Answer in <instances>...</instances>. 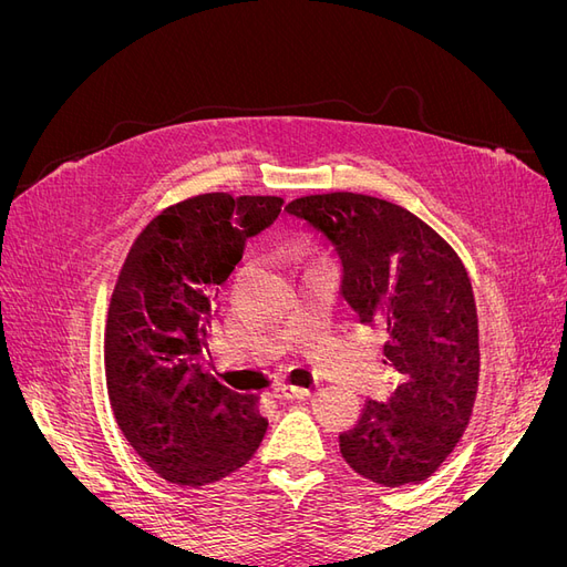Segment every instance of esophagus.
<instances>
[{"label": "esophagus", "mask_w": 567, "mask_h": 567, "mask_svg": "<svg viewBox=\"0 0 567 567\" xmlns=\"http://www.w3.org/2000/svg\"><path fill=\"white\" fill-rule=\"evenodd\" d=\"M310 392L305 385H290V383H279L274 385V398L277 400H296V398H305Z\"/></svg>", "instance_id": "esophagus-1"}]
</instances>
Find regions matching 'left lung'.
I'll use <instances>...</instances> for the list:
<instances>
[{"label":"left lung","instance_id":"1","mask_svg":"<svg viewBox=\"0 0 567 567\" xmlns=\"http://www.w3.org/2000/svg\"><path fill=\"white\" fill-rule=\"evenodd\" d=\"M286 213L336 257L340 296L402 375L385 404L364 402L338 437L340 454L373 483L416 485L450 456L473 414L480 333L468 271L398 203L329 192L290 200Z\"/></svg>","mask_w":567,"mask_h":567}]
</instances>
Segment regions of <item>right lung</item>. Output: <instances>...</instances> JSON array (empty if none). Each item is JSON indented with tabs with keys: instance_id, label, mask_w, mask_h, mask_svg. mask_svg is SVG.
<instances>
[{
	"instance_id": "obj_1",
	"label": "right lung",
	"mask_w": 567,
	"mask_h": 567,
	"mask_svg": "<svg viewBox=\"0 0 567 567\" xmlns=\"http://www.w3.org/2000/svg\"><path fill=\"white\" fill-rule=\"evenodd\" d=\"M281 205L219 192L179 200L148 221L120 267L104 336L109 398L132 450L173 485L217 483L267 433L255 394L221 385L198 354L217 286Z\"/></svg>"
}]
</instances>
